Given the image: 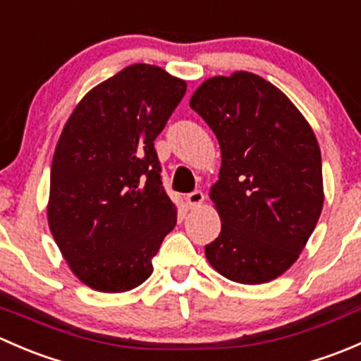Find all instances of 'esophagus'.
<instances>
[{"mask_svg": "<svg viewBox=\"0 0 361 361\" xmlns=\"http://www.w3.org/2000/svg\"><path fill=\"white\" fill-rule=\"evenodd\" d=\"M202 201H204V194L201 190H194V192H190V194L187 195V202H188V206H190V207L201 206Z\"/></svg>", "mask_w": 361, "mask_h": 361, "instance_id": "34e87169", "label": "esophagus"}]
</instances>
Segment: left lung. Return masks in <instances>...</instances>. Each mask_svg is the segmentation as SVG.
I'll return each instance as SVG.
<instances>
[{"label":"left lung","mask_w":361,"mask_h":361,"mask_svg":"<svg viewBox=\"0 0 361 361\" xmlns=\"http://www.w3.org/2000/svg\"><path fill=\"white\" fill-rule=\"evenodd\" d=\"M190 108L221 150L209 194L221 232L204 248L207 262L231 281H272L292 267L322 214L314 133L278 87L248 71L206 80Z\"/></svg>","instance_id":"obj_1"}]
</instances>
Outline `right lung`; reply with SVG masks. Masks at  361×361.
Returning <instances> with one entry per match:
<instances>
[{"label": "right lung", "instance_id": "obj_1", "mask_svg": "<svg viewBox=\"0 0 361 361\" xmlns=\"http://www.w3.org/2000/svg\"><path fill=\"white\" fill-rule=\"evenodd\" d=\"M187 92L159 66L133 64L94 87L68 118L50 169L49 225L87 286L120 293L150 278L176 225L154 141Z\"/></svg>", "mask_w": 361, "mask_h": 361}]
</instances>
